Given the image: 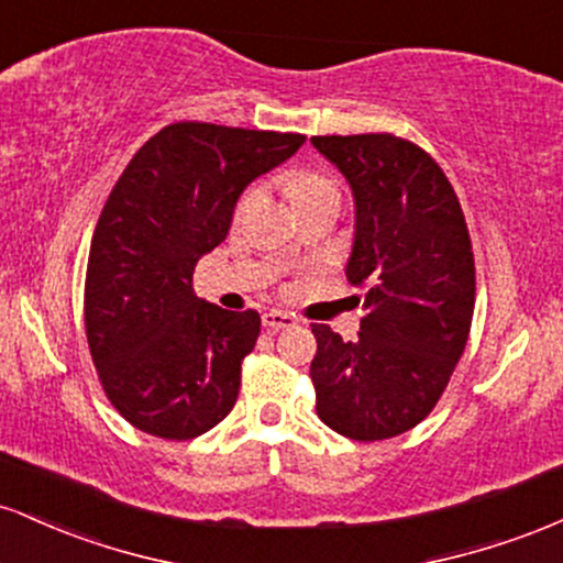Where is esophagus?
Returning <instances> with one entry per match:
<instances>
[{
  "label": "esophagus",
  "mask_w": 563,
  "mask_h": 563,
  "mask_svg": "<svg viewBox=\"0 0 563 563\" xmlns=\"http://www.w3.org/2000/svg\"><path fill=\"white\" fill-rule=\"evenodd\" d=\"M262 322L267 331H286V328H296V320L290 312H277V309H269V312L262 314Z\"/></svg>",
  "instance_id": "esophagus-1"
}]
</instances>
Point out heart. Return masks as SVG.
Segmentation results:
<instances>
[{
    "label": "heart",
    "mask_w": 563,
    "mask_h": 563,
    "mask_svg": "<svg viewBox=\"0 0 563 563\" xmlns=\"http://www.w3.org/2000/svg\"><path fill=\"white\" fill-rule=\"evenodd\" d=\"M331 196H339V187H335L331 177H325V174L320 172H301L288 183V198L290 203H294V209H299L303 203H312V200L331 198ZM249 200H251V192H245L241 203H238V211H243L245 206H249Z\"/></svg>",
    "instance_id": "b5f03b06"
}]
</instances>
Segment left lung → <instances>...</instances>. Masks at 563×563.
<instances>
[{"mask_svg": "<svg viewBox=\"0 0 563 563\" xmlns=\"http://www.w3.org/2000/svg\"><path fill=\"white\" fill-rule=\"evenodd\" d=\"M354 196L352 286L365 288L354 341L328 325L309 376L318 416L341 437L378 442L434 410L474 318V251L461 200L423 147L394 134L312 137Z\"/></svg>", "mask_w": 563, "mask_h": 563, "instance_id": "1", "label": "left lung"}]
</instances>
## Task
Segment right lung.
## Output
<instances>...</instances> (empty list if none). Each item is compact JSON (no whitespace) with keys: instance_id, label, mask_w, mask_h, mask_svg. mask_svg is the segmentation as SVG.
Masks as SVG:
<instances>
[{"instance_id":"add662e5","label":"right lung","mask_w":563,"mask_h":563,"mask_svg":"<svg viewBox=\"0 0 563 563\" xmlns=\"http://www.w3.org/2000/svg\"><path fill=\"white\" fill-rule=\"evenodd\" d=\"M303 134L179 121L134 153L97 219L84 328L106 397L134 429L196 439L222 421L260 312L198 299L192 273L228 238L241 192Z\"/></svg>"}]
</instances>
